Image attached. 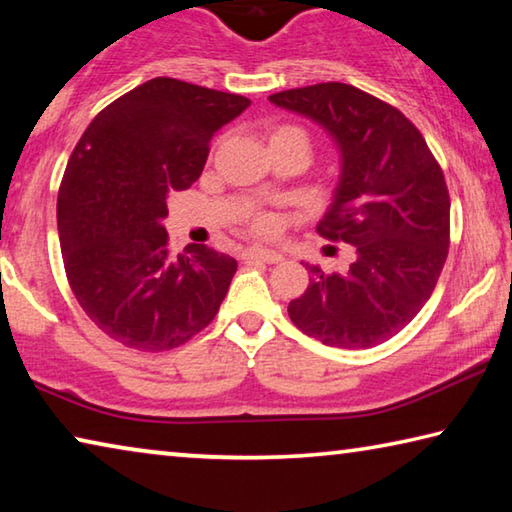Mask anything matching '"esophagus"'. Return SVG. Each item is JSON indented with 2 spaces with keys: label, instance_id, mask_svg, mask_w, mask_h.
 Returning a JSON list of instances; mask_svg holds the SVG:
<instances>
[{
  "label": "esophagus",
  "instance_id": "obj_1",
  "mask_svg": "<svg viewBox=\"0 0 512 512\" xmlns=\"http://www.w3.org/2000/svg\"><path fill=\"white\" fill-rule=\"evenodd\" d=\"M244 259H259V262H266V264H280L282 262V255L275 253V250H266V248H257V246H250L246 248L244 253H241Z\"/></svg>",
  "mask_w": 512,
  "mask_h": 512
}]
</instances>
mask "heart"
Listing matches in <instances>:
<instances>
[{"label": "heart", "instance_id": "b5f03b06", "mask_svg": "<svg viewBox=\"0 0 512 512\" xmlns=\"http://www.w3.org/2000/svg\"><path fill=\"white\" fill-rule=\"evenodd\" d=\"M268 140H271V144L273 142H280V140H300V142L307 144V135L298 126L280 124V126L273 128L271 137H268ZM250 225H253V230L259 232V235H271L273 228H275V219H273L271 214H266V212H257L253 216V221H250Z\"/></svg>", "mask_w": 512, "mask_h": 512}]
</instances>
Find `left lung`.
<instances>
[{
    "label": "left lung",
    "mask_w": 512,
    "mask_h": 512,
    "mask_svg": "<svg viewBox=\"0 0 512 512\" xmlns=\"http://www.w3.org/2000/svg\"><path fill=\"white\" fill-rule=\"evenodd\" d=\"M334 137L341 178L318 235L343 241V273L305 264L309 287L289 302L293 325L334 348H372L400 332L436 289L449 250V192L422 133L391 103L348 83L271 94Z\"/></svg>",
    "instance_id": "8db88e82"
}]
</instances>
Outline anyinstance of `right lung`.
<instances>
[{
  "mask_svg": "<svg viewBox=\"0 0 512 512\" xmlns=\"http://www.w3.org/2000/svg\"><path fill=\"white\" fill-rule=\"evenodd\" d=\"M248 106L158 76L85 128L60 183L58 237L69 287L112 341L173 350L214 320L237 259L194 244L173 259L162 219L169 196L201 176L216 131Z\"/></svg>",
  "mask_w": 512,
  "mask_h": 512,
  "instance_id": "add662e5",
  "label": "right lung"
}]
</instances>
